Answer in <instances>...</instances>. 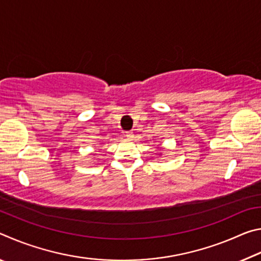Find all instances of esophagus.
<instances>
[{
  "label": "esophagus",
  "mask_w": 261,
  "mask_h": 261,
  "mask_svg": "<svg viewBox=\"0 0 261 261\" xmlns=\"http://www.w3.org/2000/svg\"><path fill=\"white\" fill-rule=\"evenodd\" d=\"M127 139H132L134 138V132H131V131H127V132H125V135H124Z\"/></svg>",
  "instance_id": "esophagus-1"
}]
</instances>
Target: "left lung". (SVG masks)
I'll return each instance as SVG.
<instances>
[{"label":"left lung","mask_w":261,"mask_h":261,"mask_svg":"<svg viewBox=\"0 0 261 261\" xmlns=\"http://www.w3.org/2000/svg\"><path fill=\"white\" fill-rule=\"evenodd\" d=\"M159 148V147H158ZM159 155H162V153H160V154H159Z\"/></svg>","instance_id":"obj_1"}]
</instances>
